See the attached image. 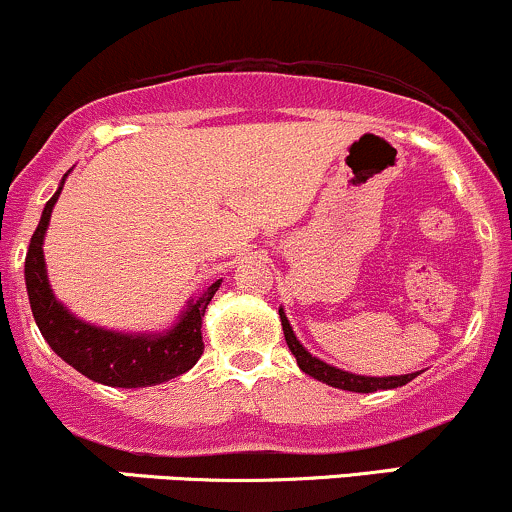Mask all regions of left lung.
I'll use <instances>...</instances> for the list:
<instances>
[{
  "instance_id": "8db88e82",
  "label": "left lung",
  "mask_w": 512,
  "mask_h": 512,
  "mask_svg": "<svg viewBox=\"0 0 512 512\" xmlns=\"http://www.w3.org/2000/svg\"><path fill=\"white\" fill-rule=\"evenodd\" d=\"M279 315H281V327H284L286 344H289L291 354L296 356L298 368H301L303 373L313 375V378L320 380V383H327L332 387H339V390H349V392H378V390H395V387L407 385L416 378V375H419V373H407V375H387V378H370V375H356V373H349V370L334 368L330 363L315 358L310 351H305V346L298 342L296 334L291 330L289 320H286L284 308H279Z\"/></svg>"
}]
</instances>
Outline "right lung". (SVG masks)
Segmentation results:
<instances>
[{"instance_id": "obj_1", "label": "right lung", "mask_w": 512, "mask_h": 512, "mask_svg": "<svg viewBox=\"0 0 512 512\" xmlns=\"http://www.w3.org/2000/svg\"><path fill=\"white\" fill-rule=\"evenodd\" d=\"M64 178L60 190L45 204L26 255L28 301L45 342L81 375L110 387H149L187 373L204 354L202 317L214 293L219 291L221 279L214 281L202 296L192 298L180 320L163 334L110 332L74 317L52 293L43 255V238Z\"/></svg>"}]
</instances>
